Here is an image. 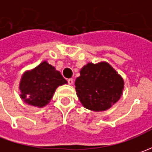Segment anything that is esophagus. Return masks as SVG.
Segmentation results:
<instances>
[{
	"mask_svg": "<svg viewBox=\"0 0 152 152\" xmlns=\"http://www.w3.org/2000/svg\"><path fill=\"white\" fill-rule=\"evenodd\" d=\"M67 83L69 85H72L73 84V79H67Z\"/></svg>",
	"mask_w": 152,
	"mask_h": 152,
	"instance_id": "1",
	"label": "esophagus"
}]
</instances>
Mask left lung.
<instances>
[{"label":"left lung","mask_w":152,"mask_h":152,"mask_svg":"<svg viewBox=\"0 0 152 152\" xmlns=\"http://www.w3.org/2000/svg\"><path fill=\"white\" fill-rule=\"evenodd\" d=\"M124 89L122 76L107 61L89 62L80 69L75 80L77 96L83 107L94 112L111 108Z\"/></svg>","instance_id":"1"}]
</instances>
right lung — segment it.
I'll return each instance as SVG.
<instances>
[{"label":"right lung","instance_id":"right-lung-1","mask_svg":"<svg viewBox=\"0 0 152 152\" xmlns=\"http://www.w3.org/2000/svg\"><path fill=\"white\" fill-rule=\"evenodd\" d=\"M67 84L55 67L46 61L25 71L19 82L20 98L29 106L41 108L52 99L57 87Z\"/></svg>","mask_w":152,"mask_h":152}]
</instances>
